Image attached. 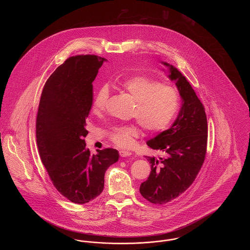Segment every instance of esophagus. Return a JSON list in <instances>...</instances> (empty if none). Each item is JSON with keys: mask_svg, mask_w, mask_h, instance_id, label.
I'll return each instance as SVG.
<instances>
[{"mask_svg": "<svg viewBox=\"0 0 250 250\" xmlns=\"http://www.w3.org/2000/svg\"><path fill=\"white\" fill-rule=\"evenodd\" d=\"M119 154L122 157H126V156H129V155H131L130 152H128V151H125V150H121L119 152Z\"/></svg>", "mask_w": 250, "mask_h": 250, "instance_id": "34e87169", "label": "esophagus"}]
</instances>
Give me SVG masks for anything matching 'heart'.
<instances>
[{
  "instance_id": "b5f03b06",
  "label": "heart",
  "mask_w": 250,
  "mask_h": 250,
  "mask_svg": "<svg viewBox=\"0 0 250 250\" xmlns=\"http://www.w3.org/2000/svg\"><path fill=\"white\" fill-rule=\"evenodd\" d=\"M121 86L136 101L132 115L144 130L149 133L161 132L174 119L180 107V95L174 87L146 76H133L124 81ZM108 97V87L100 86L93 100L95 113L99 114L106 110ZM140 135L139 126L131 124L115 126L110 133V140L118 147L131 148Z\"/></svg>"
}]
</instances>
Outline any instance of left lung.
Here are the masks:
<instances>
[{"instance_id": "1", "label": "left lung", "mask_w": 250, "mask_h": 250, "mask_svg": "<svg viewBox=\"0 0 250 250\" xmlns=\"http://www.w3.org/2000/svg\"><path fill=\"white\" fill-rule=\"evenodd\" d=\"M168 66L171 81L182 97V107L172 126L147 142L159 157H147L151 172L140 192L155 204H165L187 190L202 168L207 151L208 126L205 108L187 79L174 66Z\"/></svg>"}]
</instances>
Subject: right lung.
Returning <instances> with one entry per match:
<instances>
[{
	"mask_svg": "<svg viewBox=\"0 0 250 250\" xmlns=\"http://www.w3.org/2000/svg\"><path fill=\"white\" fill-rule=\"evenodd\" d=\"M104 58L69 57L44 85L36 115V143L54 188L78 204L93 201L104 188L107 167L119 159L112 148L86 149V119L93 104V82Z\"/></svg>",
	"mask_w": 250,
	"mask_h": 250,
	"instance_id": "add662e5",
	"label": "right lung"
}]
</instances>
